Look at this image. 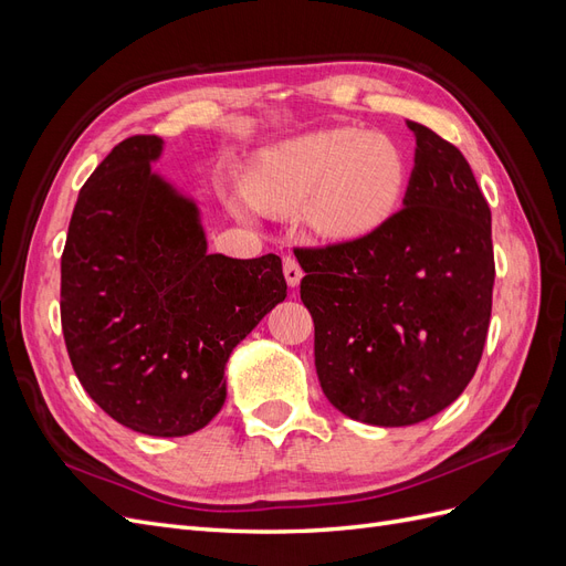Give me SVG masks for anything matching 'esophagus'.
Returning a JSON list of instances; mask_svg holds the SVG:
<instances>
[{"label":"esophagus","instance_id":"1","mask_svg":"<svg viewBox=\"0 0 566 566\" xmlns=\"http://www.w3.org/2000/svg\"><path fill=\"white\" fill-rule=\"evenodd\" d=\"M283 273H285V281L290 287H297L302 281V266L297 264L295 256H283Z\"/></svg>","mask_w":566,"mask_h":566}]
</instances>
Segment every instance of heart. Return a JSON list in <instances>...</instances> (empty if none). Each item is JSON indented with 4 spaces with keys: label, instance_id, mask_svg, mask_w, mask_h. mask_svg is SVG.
<instances>
[{
    "label": "heart",
    "instance_id": "1",
    "mask_svg": "<svg viewBox=\"0 0 566 566\" xmlns=\"http://www.w3.org/2000/svg\"><path fill=\"white\" fill-rule=\"evenodd\" d=\"M410 179L401 146L385 134L337 127L302 134L256 153L248 175L250 200L290 214L304 205V224L321 241L356 243L399 212ZM229 210L252 221V205L229 196Z\"/></svg>",
    "mask_w": 566,
    "mask_h": 566
}]
</instances>
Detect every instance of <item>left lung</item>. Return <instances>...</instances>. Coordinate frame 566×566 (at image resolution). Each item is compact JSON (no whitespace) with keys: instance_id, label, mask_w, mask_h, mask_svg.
<instances>
[{"instance_id":"8db88e82","label":"left lung","mask_w":566,"mask_h":566,"mask_svg":"<svg viewBox=\"0 0 566 566\" xmlns=\"http://www.w3.org/2000/svg\"><path fill=\"white\" fill-rule=\"evenodd\" d=\"M416 165L403 210L356 243L300 250V295L328 401L352 420L406 427L451 406L484 352L491 210L462 153L406 119Z\"/></svg>"}]
</instances>
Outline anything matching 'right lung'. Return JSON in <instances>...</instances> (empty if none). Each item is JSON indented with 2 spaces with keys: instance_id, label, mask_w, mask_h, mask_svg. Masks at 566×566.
<instances>
[{
  "instance_id": "1",
  "label": "right lung",
  "mask_w": 566,
  "mask_h": 566,
  "mask_svg": "<svg viewBox=\"0 0 566 566\" xmlns=\"http://www.w3.org/2000/svg\"><path fill=\"white\" fill-rule=\"evenodd\" d=\"M129 136L82 186L61 256V323L84 391L148 437L202 430L227 401L231 352L285 300L276 254L208 252L198 202Z\"/></svg>"
}]
</instances>
